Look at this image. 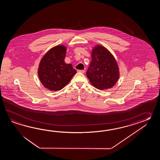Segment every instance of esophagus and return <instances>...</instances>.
Instances as JSON below:
<instances>
[{"label":"esophagus","instance_id":"obj_1","mask_svg":"<svg viewBox=\"0 0 160 160\" xmlns=\"http://www.w3.org/2000/svg\"><path fill=\"white\" fill-rule=\"evenodd\" d=\"M85 72V70H78V72H81V73H84Z\"/></svg>","mask_w":160,"mask_h":160}]
</instances>
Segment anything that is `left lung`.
Listing matches in <instances>:
<instances>
[{
  "label": "left lung",
  "instance_id": "left-lung-1",
  "mask_svg": "<svg viewBox=\"0 0 160 160\" xmlns=\"http://www.w3.org/2000/svg\"><path fill=\"white\" fill-rule=\"evenodd\" d=\"M86 74L95 88L105 90L116 84L119 78V68L112 53L105 47L97 45L92 50V61Z\"/></svg>",
  "mask_w": 160,
  "mask_h": 160
}]
</instances>
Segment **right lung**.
<instances>
[{
	"label": "right lung",
	"mask_w": 160,
	"mask_h": 160,
	"mask_svg": "<svg viewBox=\"0 0 160 160\" xmlns=\"http://www.w3.org/2000/svg\"><path fill=\"white\" fill-rule=\"evenodd\" d=\"M66 48L58 45L44 55L39 65L38 74L42 85L51 91L63 88L77 73L72 64L65 62Z\"/></svg>",
	"instance_id": "add662e5"
}]
</instances>
